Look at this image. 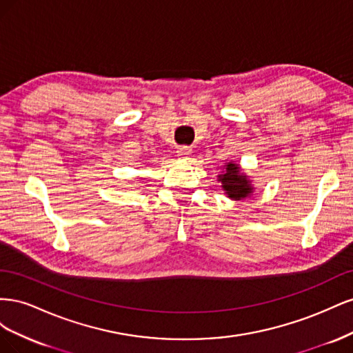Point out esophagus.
Instances as JSON below:
<instances>
[{"label":"esophagus","mask_w":353,"mask_h":353,"mask_svg":"<svg viewBox=\"0 0 353 353\" xmlns=\"http://www.w3.org/2000/svg\"><path fill=\"white\" fill-rule=\"evenodd\" d=\"M190 154H191V150H190L188 147H181V148H178V152H176V156H178V159H181V160L190 159Z\"/></svg>","instance_id":"1"}]
</instances>
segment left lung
<instances>
[{"instance_id":"obj_1","label":"left lung","mask_w":353,"mask_h":353,"mask_svg":"<svg viewBox=\"0 0 353 353\" xmlns=\"http://www.w3.org/2000/svg\"><path fill=\"white\" fill-rule=\"evenodd\" d=\"M218 181H221L222 188L230 199L241 200L253 193V185L249 176L243 174L240 166L234 162H228L223 166L222 174L218 175Z\"/></svg>"}]
</instances>
